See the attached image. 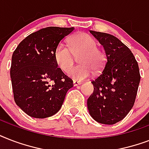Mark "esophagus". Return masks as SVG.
Instances as JSON below:
<instances>
[{"label":"esophagus","mask_w":149,"mask_h":149,"mask_svg":"<svg viewBox=\"0 0 149 149\" xmlns=\"http://www.w3.org/2000/svg\"><path fill=\"white\" fill-rule=\"evenodd\" d=\"M82 84L81 82L76 81V80H73V82H72V84H73V86H77V85H79V84Z\"/></svg>","instance_id":"1"}]
</instances>
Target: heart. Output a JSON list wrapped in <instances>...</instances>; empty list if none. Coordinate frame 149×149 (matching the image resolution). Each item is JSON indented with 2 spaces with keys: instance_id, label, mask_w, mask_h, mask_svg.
<instances>
[{
  "instance_id": "heart-1",
  "label": "heart",
  "mask_w": 149,
  "mask_h": 149,
  "mask_svg": "<svg viewBox=\"0 0 149 149\" xmlns=\"http://www.w3.org/2000/svg\"><path fill=\"white\" fill-rule=\"evenodd\" d=\"M97 45V40L93 36L81 32L70 38L69 46L58 44L54 52V58L58 67L66 72L74 63V56L79 55L81 65L69 70L68 76L74 80H83L91 76L92 70L100 72L105 65V54Z\"/></svg>"
}]
</instances>
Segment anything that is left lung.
<instances>
[{"mask_svg":"<svg viewBox=\"0 0 149 149\" xmlns=\"http://www.w3.org/2000/svg\"><path fill=\"white\" fill-rule=\"evenodd\" d=\"M90 32L104 46L107 61L101 73L91 82L94 89L87 100L89 113L100 124L113 125L134 106L141 79L139 64L132 51L115 36Z\"/></svg>","mask_w":149,"mask_h":149,"instance_id":"8db88e82","label":"left lung"}]
</instances>
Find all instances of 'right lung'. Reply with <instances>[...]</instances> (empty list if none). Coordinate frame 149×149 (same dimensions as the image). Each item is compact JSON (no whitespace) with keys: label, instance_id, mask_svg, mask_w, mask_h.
<instances>
[{"label":"right lung","instance_id":"add662e5","mask_svg":"<svg viewBox=\"0 0 149 149\" xmlns=\"http://www.w3.org/2000/svg\"><path fill=\"white\" fill-rule=\"evenodd\" d=\"M73 30V27L40 29L23 39L13 52L10 75L14 99L30 117L54 115L73 86L54 58L58 43Z\"/></svg>","mask_w":149,"mask_h":149}]
</instances>
